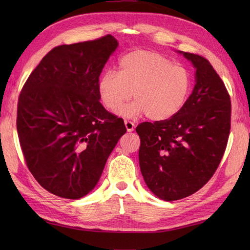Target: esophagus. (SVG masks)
<instances>
[{"label":"esophagus","mask_w":250,"mask_h":250,"mask_svg":"<svg viewBox=\"0 0 250 250\" xmlns=\"http://www.w3.org/2000/svg\"><path fill=\"white\" fill-rule=\"evenodd\" d=\"M125 127H126V129H127V131L128 132H131V131H133L134 130V127H135V124L133 123V122H131V121H127V120H125Z\"/></svg>","instance_id":"34e87169"}]
</instances>
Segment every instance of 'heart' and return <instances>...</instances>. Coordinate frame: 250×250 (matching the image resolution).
<instances>
[{
  "mask_svg": "<svg viewBox=\"0 0 250 250\" xmlns=\"http://www.w3.org/2000/svg\"><path fill=\"white\" fill-rule=\"evenodd\" d=\"M192 88V73L183 64L156 52L137 50L119 60V72H105L98 82V93L105 108L119 109L121 116L164 121L184 106Z\"/></svg>",
  "mask_w": 250,
  "mask_h": 250,
  "instance_id": "obj_1",
  "label": "heart"
}]
</instances>
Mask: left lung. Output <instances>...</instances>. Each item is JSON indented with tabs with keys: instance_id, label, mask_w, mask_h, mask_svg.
<instances>
[{
	"instance_id": "8db88e82",
	"label": "left lung",
	"mask_w": 250,
	"mask_h": 250,
	"mask_svg": "<svg viewBox=\"0 0 250 250\" xmlns=\"http://www.w3.org/2000/svg\"><path fill=\"white\" fill-rule=\"evenodd\" d=\"M179 53L196 69L192 94L170 119L144 122L135 129L144 180L165 201L188 197L208 183L222 160L230 131V97L223 81L208 59Z\"/></svg>"
}]
</instances>
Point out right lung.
I'll use <instances>...</instances> for the list:
<instances>
[{
  "label": "right lung",
  "instance_id": "right-lung-1",
  "mask_svg": "<svg viewBox=\"0 0 250 250\" xmlns=\"http://www.w3.org/2000/svg\"><path fill=\"white\" fill-rule=\"evenodd\" d=\"M110 34L52 49L30 74L18 103L17 128L29 171L43 188L79 199L96 187L126 132L100 103L98 82L118 47Z\"/></svg>",
  "mask_w": 250,
  "mask_h": 250
}]
</instances>
